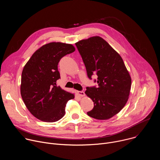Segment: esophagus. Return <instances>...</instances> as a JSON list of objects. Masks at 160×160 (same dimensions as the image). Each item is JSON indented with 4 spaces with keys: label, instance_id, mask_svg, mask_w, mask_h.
<instances>
[{
    "label": "esophagus",
    "instance_id": "1",
    "mask_svg": "<svg viewBox=\"0 0 160 160\" xmlns=\"http://www.w3.org/2000/svg\"><path fill=\"white\" fill-rule=\"evenodd\" d=\"M77 94H78L79 96H80V97H83V96H85V93H84V92H83V91H77Z\"/></svg>",
    "mask_w": 160,
    "mask_h": 160
}]
</instances>
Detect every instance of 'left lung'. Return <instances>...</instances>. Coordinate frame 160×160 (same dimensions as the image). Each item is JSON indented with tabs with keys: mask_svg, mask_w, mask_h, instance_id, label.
<instances>
[{
	"mask_svg": "<svg viewBox=\"0 0 160 160\" xmlns=\"http://www.w3.org/2000/svg\"><path fill=\"white\" fill-rule=\"evenodd\" d=\"M85 66L88 78L97 75L98 87H87L85 94L94 102L87 115L98 120H108L127 103L131 77L120 55L102 38L96 36L75 43Z\"/></svg>",
	"mask_w": 160,
	"mask_h": 160,
	"instance_id": "left-lung-1",
	"label": "left lung"
}]
</instances>
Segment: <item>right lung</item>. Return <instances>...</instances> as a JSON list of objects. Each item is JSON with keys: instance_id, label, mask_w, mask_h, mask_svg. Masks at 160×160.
I'll list each match as a JSON object with an SVG mask.
<instances>
[{"instance_id": "add662e5", "label": "right lung", "mask_w": 160, "mask_h": 160, "mask_svg": "<svg viewBox=\"0 0 160 160\" xmlns=\"http://www.w3.org/2000/svg\"><path fill=\"white\" fill-rule=\"evenodd\" d=\"M72 44L51 42L37 50L24 66L21 75V95L27 109L37 119L55 122L65 114L67 102L74 99L56 82L60 78L58 65L66 54L73 52Z\"/></svg>"}]
</instances>
